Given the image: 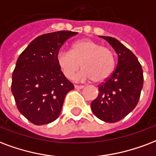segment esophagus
<instances>
[{"mask_svg": "<svg viewBox=\"0 0 156 156\" xmlns=\"http://www.w3.org/2000/svg\"><path fill=\"white\" fill-rule=\"evenodd\" d=\"M74 87H75V89H78V90H79V89L84 88V86H83V85H75V86H74Z\"/></svg>", "mask_w": 156, "mask_h": 156, "instance_id": "34e87169", "label": "esophagus"}]
</instances>
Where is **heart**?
I'll return each mask as SVG.
<instances>
[{
	"label": "heart",
	"instance_id": "obj_1",
	"mask_svg": "<svg viewBox=\"0 0 156 156\" xmlns=\"http://www.w3.org/2000/svg\"><path fill=\"white\" fill-rule=\"evenodd\" d=\"M55 61L67 78H73L82 64L84 69L75 76L76 80L91 79L96 83L106 80L115 68V58L110 49L89 38L75 41L70 51L57 52Z\"/></svg>",
	"mask_w": 156,
	"mask_h": 156
}]
</instances>
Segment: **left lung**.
<instances>
[{
	"mask_svg": "<svg viewBox=\"0 0 156 156\" xmlns=\"http://www.w3.org/2000/svg\"><path fill=\"white\" fill-rule=\"evenodd\" d=\"M106 40L118 55L117 67L104 83L98 86V97L91 102L92 112L101 120L115 123L133 110L143 87V71L136 55L111 37Z\"/></svg>",
	"mask_w": 156,
	"mask_h": 156,
	"instance_id": "obj_1",
	"label": "left lung"
}]
</instances>
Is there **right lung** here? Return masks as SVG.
<instances>
[{"label":"right lung","instance_id":"1","mask_svg":"<svg viewBox=\"0 0 156 156\" xmlns=\"http://www.w3.org/2000/svg\"><path fill=\"white\" fill-rule=\"evenodd\" d=\"M77 34L58 31L39 36L18 58L11 91L19 111L33 124L55 120L66 94L74 88L59 70L55 55L66 40Z\"/></svg>","mask_w":156,"mask_h":156}]
</instances>
